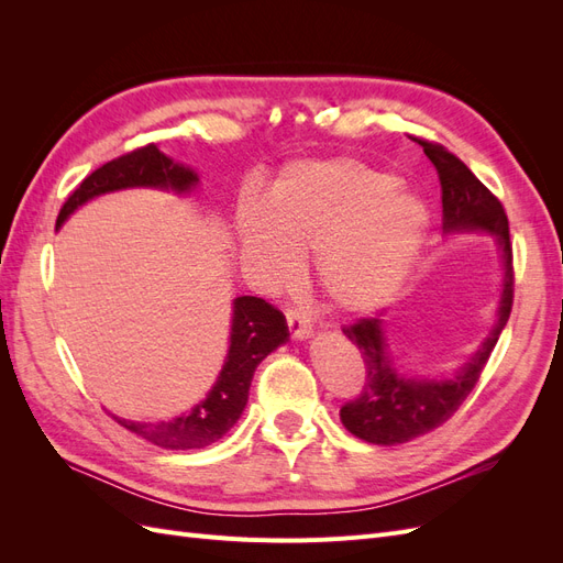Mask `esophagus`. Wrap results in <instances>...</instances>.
<instances>
[{
  "label": "esophagus",
  "instance_id": "34e87169",
  "mask_svg": "<svg viewBox=\"0 0 563 563\" xmlns=\"http://www.w3.org/2000/svg\"><path fill=\"white\" fill-rule=\"evenodd\" d=\"M286 323H288V331H291V335L296 340H302V338H308L312 333L310 319L298 310H286Z\"/></svg>",
  "mask_w": 563,
  "mask_h": 563
}]
</instances>
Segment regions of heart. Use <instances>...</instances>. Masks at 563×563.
Wrapping results in <instances>:
<instances>
[{
	"label": "heart",
	"mask_w": 563,
	"mask_h": 563,
	"mask_svg": "<svg viewBox=\"0 0 563 563\" xmlns=\"http://www.w3.org/2000/svg\"><path fill=\"white\" fill-rule=\"evenodd\" d=\"M428 230L420 203L397 178L350 157L288 164L265 203L236 211L244 261L265 284L298 277V258L317 255V282L338 310L380 308L411 272Z\"/></svg>",
	"instance_id": "obj_1"
}]
</instances>
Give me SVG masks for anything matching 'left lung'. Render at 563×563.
<instances>
[{
	"mask_svg": "<svg viewBox=\"0 0 563 563\" xmlns=\"http://www.w3.org/2000/svg\"><path fill=\"white\" fill-rule=\"evenodd\" d=\"M422 145V152L434 164L441 183V207L444 228L451 230H484L498 236L505 261V282L498 308L496 329L479 347L467 366L449 380H411L391 368L383 338V321L378 317H362L343 327L350 343L362 352L366 378L360 395L343 404L340 420L345 428L368 444L397 446L416 437L441 428L479 383L488 356L496 347L515 302V263L509 244L507 213L500 199L476 178L465 162H460L449 147L434 141L408 135Z\"/></svg>",
	"mask_w": 563,
	"mask_h": 563,
	"instance_id": "8db88e82",
	"label": "left lung"
}]
</instances>
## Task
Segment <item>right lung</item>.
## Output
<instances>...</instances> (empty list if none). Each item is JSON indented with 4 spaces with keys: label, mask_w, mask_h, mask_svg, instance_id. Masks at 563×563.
<instances>
[{
    "label": "right lung",
    "mask_w": 563,
    "mask_h": 563,
    "mask_svg": "<svg viewBox=\"0 0 563 563\" xmlns=\"http://www.w3.org/2000/svg\"><path fill=\"white\" fill-rule=\"evenodd\" d=\"M192 168L178 166L168 159L157 145L135 147L126 155L117 157L93 174L84 178L75 192L65 199L58 213L56 228L70 216L84 201L96 195L122 190V187H172V190L185 192L197 183ZM288 327L284 314L263 298L242 296L234 300L232 314V333H230V352L218 383L209 391V397L197 404L190 413L168 422H133L114 418L126 430L147 439L150 444L168 451H187L203 449L223 437L232 424L240 420L244 406L249 401V387L253 373L265 356L286 343Z\"/></svg>",
    "instance_id": "right-lung-1"
}]
</instances>
